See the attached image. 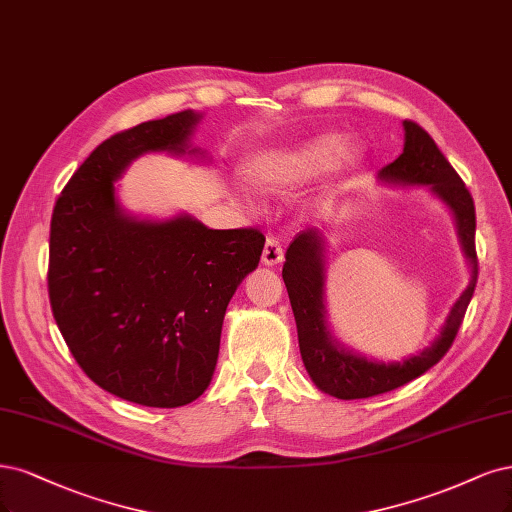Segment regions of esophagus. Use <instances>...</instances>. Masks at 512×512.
<instances>
[{"label":"esophagus","mask_w":512,"mask_h":512,"mask_svg":"<svg viewBox=\"0 0 512 512\" xmlns=\"http://www.w3.org/2000/svg\"><path fill=\"white\" fill-rule=\"evenodd\" d=\"M284 260V248H281V243L277 237H267L264 241V250H262V262L267 264V267H273V264H279Z\"/></svg>","instance_id":"esophagus-1"}]
</instances>
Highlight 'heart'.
<instances>
[{"mask_svg": "<svg viewBox=\"0 0 512 512\" xmlns=\"http://www.w3.org/2000/svg\"><path fill=\"white\" fill-rule=\"evenodd\" d=\"M339 158H354L341 133H322L305 142L258 152L248 165V180L260 190H286L313 180Z\"/></svg>", "mask_w": 512, "mask_h": 512, "instance_id": "b5f03b06", "label": "heart"}]
</instances>
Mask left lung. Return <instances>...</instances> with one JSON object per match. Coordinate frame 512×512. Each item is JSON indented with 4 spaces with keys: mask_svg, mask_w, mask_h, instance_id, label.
Wrapping results in <instances>:
<instances>
[{
    "mask_svg": "<svg viewBox=\"0 0 512 512\" xmlns=\"http://www.w3.org/2000/svg\"><path fill=\"white\" fill-rule=\"evenodd\" d=\"M379 180L430 186L434 195L451 207L457 233L472 264V277L468 288L451 307L440 337L430 347L402 362H373L345 351L330 339L324 309V239L317 228H307L296 235L286 252L281 275H284L294 311L298 347H301V356L313 383L322 392L341 400L392 392L432 368L453 345L479 277L477 248H474L477 214H474L472 195L426 129H421L413 120H404V150L394 163L379 171Z\"/></svg>",
    "mask_w": 512,
    "mask_h": 512,
    "instance_id": "8db88e82",
    "label": "left lung"
}]
</instances>
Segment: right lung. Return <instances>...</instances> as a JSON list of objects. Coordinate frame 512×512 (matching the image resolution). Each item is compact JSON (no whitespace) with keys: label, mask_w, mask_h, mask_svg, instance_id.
I'll return each instance as SVG.
<instances>
[{"label":"right lung","mask_w":512,"mask_h":512,"mask_svg":"<svg viewBox=\"0 0 512 512\" xmlns=\"http://www.w3.org/2000/svg\"><path fill=\"white\" fill-rule=\"evenodd\" d=\"M199 118L186 110L105 139L52 209L48 296L63 339L88 379L144 407H184L207 390L228 301L264 248L258 228L120 209L122 171L146 152L184 154Z\"/></svg>","instance_id":"add662e5"}]
</instances>
